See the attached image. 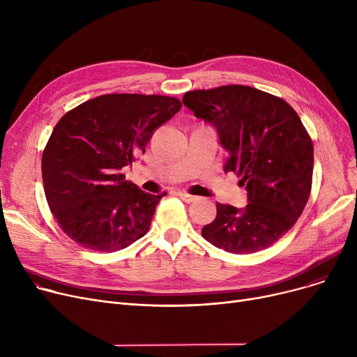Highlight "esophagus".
Here are the masks:
<instances>
[{
  "mask_svg": "<svg viewBox=\"0 0 357 357\" xmlns=\"http://www.w3.org/2000/svg\"><path fill=\"white\" fill-rule=\"evenodd\" d=\"M179 197H181V199H182V201L188 202V204L197 199V197H195V195H191V194H188V192H179Z\"/></svg>",
  "mask_w": 357,
  "mask_h": 357,
  "instance_id": "34e87169",
  "label": "esophagus"
}]
</instances>
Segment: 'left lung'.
Masks as SVG:
<instances>
[{
    "mask_svg": "<svg viewBox=\"0 0 357 357\" xmlns=\"http://www.w3.org/2000/svg\"><path fill=\"white\" fill-rule=\"evenodd\" d=\"M182 102L215 127L229 152L224 171L248 191L245 208L217 202L202 237L236 255L269 248L296 222L311 192L314 147L301 119L282 98L246 85L190 91Z\"/></svg>",
    "mask_w": 357,
    "mask_h": 357,
    "instance_id": "obj_1",
    "label": "left lung"
}]
</instances>
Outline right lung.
Listing matches in <instances>:
<instances>
[{"label":"right lung","instance_id":"add662e5","mask_svg":"<svg viewBox=\"0 0 357 357\" xmlns=\"http://www.w3.org/2000/svg\"><path fill=\"white\" fill-rule=\"evenodd\" d=\"M181 107L174 97L107 93L58 121L43 150L42 176L49 208L69 238L111 253L149 231L166 192H144L120 172Z\"/></svg>","mask_w":357,"mask_h":357}]
</instances>
